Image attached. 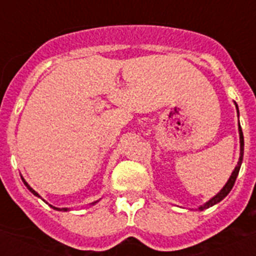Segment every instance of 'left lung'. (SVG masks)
Masks as SVG:
<instances>
[{"label": "left lung", "instance_id": "1", "mask_svg": "<svg viewBox=\"0 0 256 256\" xmlns=\"http://www.w3.org/2000/svg\"><path fill=\"white\" fill-rule=\"evenodd\" d=\"M236 108H237V112H238V108H237V105H236ZM238 133H240V159H238V162H237V165H236V168H234V170L232 172L230 180H228V182L226 183L224 187H223V188H222L220 191H219L218 194L214 196V198H210L208 202H205L204 205L198 206V210L208 209V208L212 206V205L218 204L219 201L223 200V198H224L226 196L230 194V190H232V187H234V182H236L237 176H238L240 168H241V164H242V159H244V134H242V130H241V126H240V122H238Z\"/></svg>", "mask_w": 256, "mask_h": 256}]
</instances>
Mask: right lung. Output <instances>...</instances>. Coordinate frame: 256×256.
Here are the masks:
<instances>
[{
    "label": "right lung",
    "instance_id": "1",
    "mask_svg": "<svg viewBox=\"0 0 256 256\" xmlns=\"http://www.w3.org/2000/svg\"><path fill=\"white\" fill-rule=\"evenodd\" d=\"M22 182H24V184H26V188H28V190H29V191H30V192H32V194H33V195H36V196H37V198H40V195H38L37 192H36V191H34V190L32 188V187H30V186H29L28 183H26V180H24V178H22ZM96 202H97V201H96ZM96 202H92V205H94V204H96ZM50 206H51V208H54V209H55V210H58V212H61V210H62V212H66V210H69V209H68V208H56V206H52V205H50Z\"/></svg>",
    "mask_w": 256,
    "mask_h": 256
}]
</instances>
